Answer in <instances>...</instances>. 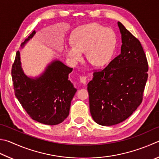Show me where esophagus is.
Segmentation results:
<instances>
[{
	"label": "esophagus",
	"instance_id": "34e87169",
	"mask_svg": "<svg viewBox=\"0 0 159 159\" xmlns=\"http://www.w3.org/2000/svg\"><path fill=\"white\" fill-rule=\"evenodd\" d=\"M80 82L83 83V84H85L86 82H87V77H86L85 76H80Z\"/></svg>",
	"mask_w": 159,
	"mask_h": 159
}]
</instances>
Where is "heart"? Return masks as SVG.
<instances>
[{
  "label": "heart",
  "instance_id": "1",
  "mask_svg": "<svg viewBox=\"0 0 159 159\" xmlns=\"http://www.w3.org/2000/svg\"><path fill=\"white\" fill-rule=\"evenodd\" d=\"M71 44L65 47L67 57L74 62L83 58L82 52L95 66H103L111 60L116 38L111 28L97 24H86L77 28L71 37Z\"/></svg>",
  "mask_w": 159,
  "mask_h": 159
}]
</instances>
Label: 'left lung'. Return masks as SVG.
I'll return each instance as SVG.
<instances>
[{
	"instance_id": "obj_1",
	"label": "left lung",
	"mask_w": 159,
	"mask_h": 159,
	"mask_svg": "<svg viewBox=\"0 0 159 159\" xmlns=\"http://www.w3.org/2000/svg\"><path fill=\"white\" fill-rule=\"evenodd\" d=\"M121 53L102 70H94L88 84L89 111L94 121L112 126L131 116L143 102L148 62L140 42L120 22Z\"/></svg>"
}]
</instances>
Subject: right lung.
I'll use <instances>...</instances> for the list:
<instances>
[{"label": "right lung", "mask_w": 159, "mask_h": 159, "mask_svg": "<svg viewBox=\"0 0 159 159\" xmlns=\"http://www.w3.org/2000/svg\"><path fill=\"white\" fill-rule=\"evenodd\" d=\"M34 34V30L21 46ZM71 71L72 68L56 60L42 76L30 79L23 72L19 52H16L11 71L14 89L17 99L32 119L44 125H56L68 117L71 102L76 92L68 79Z\"/></svg>", "instance_id": "obj_1"}]
</instances>
